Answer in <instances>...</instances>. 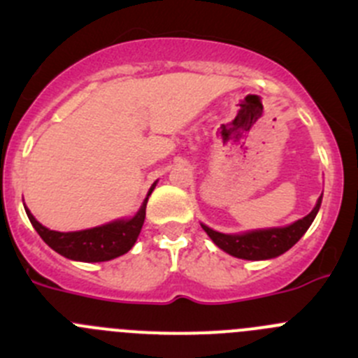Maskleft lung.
Masks as SVG:
<instances>
[{
    "label": "left lung",
    "mask_w": 358,
    "mask_h": 358,
    "mask_svg": "<svg viewBox=\"0 0 358 358\" xmlns=\"http://www.w3.org/2000/svg\"><path fill=\"white\" fill-rule=\"evenodd\" d=\"M322 198L320 196L318 203L313 208V212L307 213L303 219H299L293 224L285 226V228H268V229H255V231L240 233V235H224V233L213 231L208 226L201 224L206 235L213 240L219 249H222L228 255L235 256L240 259H270L285 255L286 250L292 249L296 242L303 236V233L313 224L320 206H322Z\"/></svg>",
    "instance_id": "left-lung-1"
}]
</instances>
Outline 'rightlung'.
<instances>
[{
    "label": "right lung",
    "instance_id": "obj_1",
    "mask_svg": "<svg viewBox=\"0 0 358 358\" xmlns=\"http://www.w3.org/2000/svg\"><path fill=\"white\" fill-rule=\"evenodd\" d=\"M155 185L157 183H153L150 187L148 196L152 194ZM148 196H146L141 208L138 210V213L132 219L113 220L109 224L96 226V228L92 229H83V231H52V229H48L45 226L40 224L28 208H26V213H28L29 222L36 229L40 238L48 243L52 250H56L58 255L73 259V262H109V259H115L129 252L134 243H136V240H138L143 222H145Z\"/></svg>",
    "mask_w": 358,
    "mask_h": 358
}]
</instances>
